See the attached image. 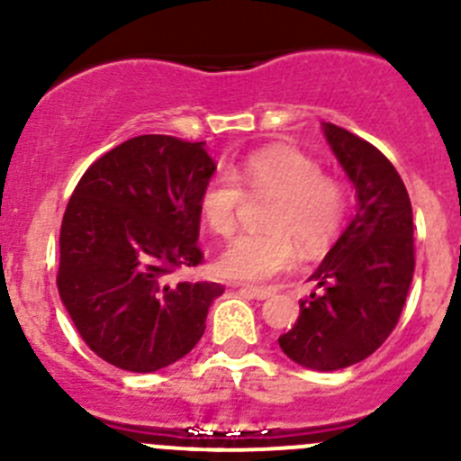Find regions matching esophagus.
I'll return each mask as SVG.
<instances>
[{
    "instance_id": "esophagus-1",
    "label": "esophagus",
    "mask_w": 461,
    "mask_h": 461,
    "mask_svg": "<svg viewBox=\"0 0 461 461\" xmlns=\"http://www.w3.org/2000/svg\"><path fill=\"white\" fill-rule=\"evenodd\" d=\"M240 292H245V294L254 296V299H258V301L269 299V296L274 294L272 287H257V285H243L240 287Z\"/></svg>"
}]
</instances>
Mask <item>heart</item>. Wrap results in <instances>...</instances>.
Returning <instances> with one entry per match:
<instances>
[{"instance_id":"1","label":"heart","mask_w":461,"mask_h":461,"mask_svg":"<svg viewBox=\"0 0 461 461\" xmlns=\"http://www.w3.org/2000/svg\"><path fill=\"white\" fill-rule=\"evenodd\" d=\"M274 194L265 212V230L236 236L216 260L222 278L263 283L285 272L296 258L323 249L334 239L346 213V189L323 176L314 158L292 147H267L249 153L231 171H216L201 192V213L209 230L230 236L236 227L243 187Z\"/></svg>"}]
</instances>
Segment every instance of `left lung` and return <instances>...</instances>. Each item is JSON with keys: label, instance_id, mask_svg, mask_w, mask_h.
<instances>
[{"label": "left lung", "instance_id": "8db88e82", "mask_svg": "<svg viewBox=\"0 0 461 461\" xmlns=\"http://www.w3.org/2000/svg\"><path fill=\"white\" fill-rule=\"evenodd\" d=\"M357 192V212L310 281L321 292L301 301L281 350L319 373L370 357L397 325L415 272L412 207L393 162L355 133L321 124Z\"/></svg>", "mask_w": 461, "mask_h": 461}]
</instances>
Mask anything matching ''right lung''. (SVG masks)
<instances>
[{
    "mask_svg": "<svg viewBox=\"0 0 461 461\" xmlns=\"http://www.w3.org/2000/svg\"><path fill=\"white\" fill-rule=\"evenodd\" d=\"M216 171L204 142L138 136L97 158L59 230L58 290L100 359L156 373L201 341L218 283L178 281L203 260L201 192Z\"/></svg>",
    "mask_w": 461,
    "mask_h": 461,
    "instance_id": "add662e5",
    "label": "right lung"
}]
</instances>
